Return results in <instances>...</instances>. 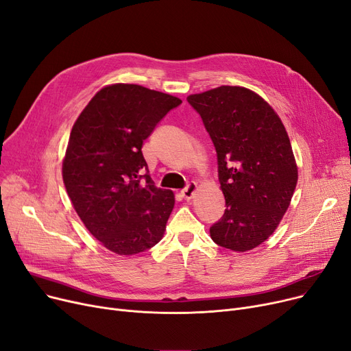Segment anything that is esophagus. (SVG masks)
<instances>
[{"mask_svg":"<svg viewBox=\"0 0 351 351\" xmlns=\"http://www.w3.org/2000/svg\"><path fill=\"white\" fill-rule=\"evenodd\" d=\"M195 190H197V184L195 182H190V184L181 191V197L184 198V199H191L193 198V195H194V193H195Z\"/></svg>","mask_w":351,"mask_h":351,"instance_id":"34e87169","label":"esophagus"}]
</instances>
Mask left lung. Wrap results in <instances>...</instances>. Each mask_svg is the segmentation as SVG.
Returning a JSON list of instances; mask_svg holds the SVG:
<instances>
[{
    "label": "left lung",
    "mask_w": 351,
    "mask_h": 351,
    "mask_svg": "<svg viewBox=\"0 0 351 351\" xmlns=\"http://www.w3.org/2000/svg\"><path fill=\"white\" fill-rule=\"evenodd\" d=\"M187 101L202 115L219 161L226 211L215 244L244 253L269 239L286 214L298 171L285 124L257 93L221 86Z\"/></svg>",
    "instance_id": "1"
}]
</instances>
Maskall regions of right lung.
<instances>
[{
  "instance_id": "right-lung-1",
  "label": "right lung",
  "mask_w": 351,
  "mask_h": 351,
  "mask_svg": "<svg viewBox=\"0 0 351 351\" xmlns=\"http://www.w3.org/2000/svg\"><path fill=\"white\" fill-rule=\"evenodd\" d=\"M181 99L137 84L99 90L75 120L62 160L66 194L81 221L110 252L134 256L164 236L174 193L154 186L141 147Z\"/></svg>"
}]
</instances>
